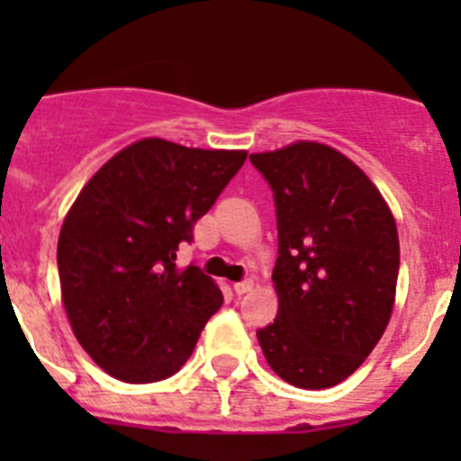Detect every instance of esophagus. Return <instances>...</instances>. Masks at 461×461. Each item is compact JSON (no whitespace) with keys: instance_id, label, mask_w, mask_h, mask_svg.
<instances>
[{"instance_id":"obj_1","label":"esophagus","mask_w":461,"mask_h":461,"mask_svg":"<svg viewBox=\"0 0 461 461\" xmlns=\"http://www.w3.org/2000/svg\"><path fill=\"white\" fill-rule=\"evenodd\" d=\"M251 288H254V281H251V279H242V281H238V284H233V291L238 293V295H244V293H249Z\"/></svg>"}]
</instances>
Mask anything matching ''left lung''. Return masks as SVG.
Here are the masks:
<instances>
[{
	"instance_id": "1",
	"label": "left lung",
	"mask_w": 461,
	"mask_h": 461,
	"mask_svg": "<svg viewBox=\"0 0 461 461\" xmlns=\"http://www.w3.org/2000/svg\"><path fill=\"white\" fill-rule=\"evenodd\" d=\"M249 161L272 189L279 312L256 332L266 360L295 388H332L374 351L394 304L393 212L351 158L295 142Z\"/></svg>"
}]
</instances>
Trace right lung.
Returning <instances> with one entry per match:
<instances>
[{"instance_id":"right-lung-1","label":"right lung","mask_w":461,"mask_h":461,"mask_svg":"<svg viewBox=\"0 0 461 461\" xmlns=\"http://www.w3.org/2000/svg\"><path fill=\"white\" fill-rule=\"evenodd\" d=\"M244 158L145 138L76 198L57 242L62 300L76 339L110 376L164 381L194 353L223 295L201 267L177 270L175 258Z\"/></svg>"}]
</instances>
